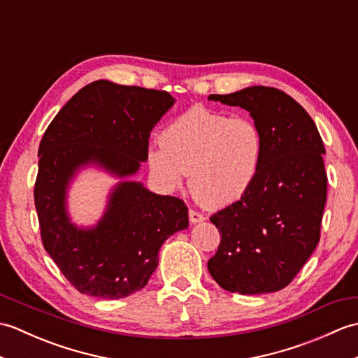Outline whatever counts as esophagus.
Here are the masks:
<instances>
[{
  "label": "esophagus",
  "mask_w": 358,
  "mask_h": 358,
  "mask_svg": "<svg viewBox=\"0 0 358 358\" xmlns=\"http://www.w3.org/2000/svg\"><path fill=\"white\" fill-rule=\"evenodd\" d=\"M204 220V215L203 214H200V212H196V210H189V222L191 223H200V222H203Z\"/></svg>",
  "instance_id": "obj_1"
}]
</instances>
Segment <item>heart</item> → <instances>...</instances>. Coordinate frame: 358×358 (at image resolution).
Returning <instances> with one entry per match:
<instances>
[{"label":"heart","instance_id":"heart-1","mask_svg":"<svg viewBox=\"0 0 358 358\" xmlns=\"http://www.w3.org/2000/svg\"><path fill=\"white\" fill-rule=\"evenodd\" d=\"M264 152L262 131L248 117L195 106L172 120L162 143L148 149V164L167 189L183 185L209 208L238 201L252 187Z\"/></svg>","mask_w":358,"mask_h":358}]
</instances>
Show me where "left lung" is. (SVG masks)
Returning a JSON list of instances; mask_svg holds the SVG:
<instances>
[{
	"label": "left lung",
	"mask_w": 358,
	"mask_h": 358,
	"mask_svg": "<svg viewBox=\"0 0 358 358\" xmlns=\"http://www.w3.org/2000/svg\"><path fill=\"white\" fill-rule=\"evenodd\" d=\"M209 100L248 110L264 152L248 194L210 217L222 241L208 269L229 292L280 291L320 240L328 189L323 140L309 113L275 87L252 86Z\"/></svg>",
	"instance_id": "left-lung-1"
}]
</instances>
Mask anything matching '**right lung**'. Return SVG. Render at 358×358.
Returning a JSON list of instances; mask_svg holds the SVG:
<instances>
[{
  "label": "right lung",
  "mask_w": 358,
  "mask_h": 358,
  "mask_svg": "<svg viewBox=\"0 0 358 358\" xmlns=\"http://www.w3.org/2000/svg\"><path fill=\"white\" fill-rule=\"evenodd\" d=\"M173 103L164 90L98 80L78 90L45 129L34 191L41 238L81 294L118 300L140 291L157 269L163 243L189 226L180 199L129 180L148 159L152 129ZM87 165L120 181L97 224L83 228L71 223L66 192Z\"/></svg>",
  "instance_id": "1"
}]
</instances>
